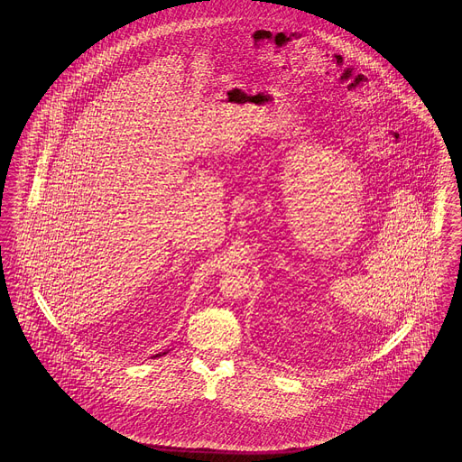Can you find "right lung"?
<instances>
[{
  "mask_svg": "<svg viewBox=\"0 0 462 462\" xmlns=\"http://www.w3.org/2000/svg\"><path fill=\"white\" fill-rule=\"evenodd\" d=\"M155 356H161V355H155Z\"/></svg>",
  "mask_w": 462,
  "mask_h": 462,
  "instance_id": "right-lung-1",
  "label": "right lung"
}]
</instances>
